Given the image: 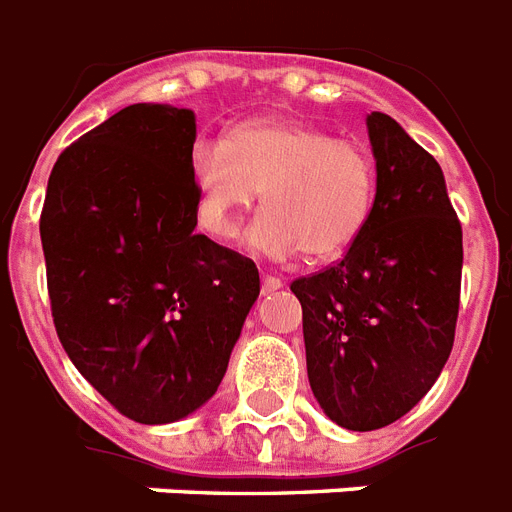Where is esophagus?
<instances>
[{
  "label": "esophagus",
  "instance_id": "obj_1",
  "mask_svg": "<svg viewBox=\"0 0 512 512\" xmlns=\"http://www.w3.org/2000/svg\"><path fill=\"white\" fill-rule=\"evenodd\" d=\"M280 288H282L280 277H272V275L261 277V293H275V290Z\"/></svg>",
  "mask_w": 512,
  "mask_h": 512
}]
</instances>
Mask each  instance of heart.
Returning a JSON list of instances; mask_svg holds the SVG:
<instances>
[{"instance_id": "obj_1", "label": "heart", "mask_w": 512, "mask_h": 512, "mask_svg": "<svg viewBox=\"0 0 512 512\" xmlns=\"http://www.w3.org/2000/svg\"><path fill=\"white\" fill-rule=\"evenodd\" d=\"M195 219L230 240L245 208L264 198L243 235L253 253L312 261L338 259L354 245L375 200V163L357 142L277 118H253L224 140H200L190 153ZM265 192L261 193L260 190Z\"/></svg>"}]
</instances>
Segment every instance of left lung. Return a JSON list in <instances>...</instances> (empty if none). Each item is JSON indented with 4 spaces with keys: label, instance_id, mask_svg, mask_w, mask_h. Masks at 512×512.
<instances>
[{
    "label": "left lung",
    "instance_id": "8db88e82",
    "mask_svg": "<svg viewBox=\"0 0 512 512\" xmlns=\"http://www.w3.org/2000/svg\"><path fill=\"white\" fill-rule=\"evenodd\" d=\"M375 203L338 264L293 280L314 399L349 431L391 425L423 399L455 343L463 227L441 166L386 113L367 116Z\"/></svg>",
    "mask_w": 512,
    "mask_h": 512
}]
</instances>
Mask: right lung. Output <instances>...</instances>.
I'll use <instances>...</instances> for the list:
<instances>
[{
	"label": "right lung",
	"mask_w": 512,
	"mask_h": 512,
	"mask_svg": "<svg viewBox=\"0 0 512 512\" xmlns=\"http://www.w3.org/2000/svg\"><path fill=\"white\" fill-rule=\"evenodd\" d=\"M192 145V110H118L60 153L39 222L65 354L145 425L216 394L259 298L256 264L195 232Z\"/></svg>",
	"instance_id": "right-lung-1"
}]
</instances>
